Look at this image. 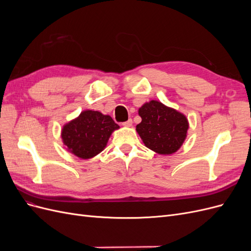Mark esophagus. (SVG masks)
Segmentation results:
<instances>
[{"label": "esophagus", "mask_w": 251, "mask_h": 251, "mask_svg": "<svg viewBox=\"0 0 251 251\" xmlns=\"http://www.w3.org/2000/svg\"><path fill=\"white\" fill-rule=\"evenodd\" d=\"M132 125H133V121H132V119H128V120H126V123H124L123 124V126H126V127H130V126H132Z\"/></svg>", "instance_id": "obj_1"}]
</instances>
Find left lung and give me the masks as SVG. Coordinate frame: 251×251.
I'll return each mask as SVG.
<instances>
[{
    "instance_id": "left-lung-1",
    "label": "left lung",
    "mask_w": 251,
    "mask_h": 251,
    "mask_svg": "<svg viewBox=\"0 0 251 251\" xmlns=\"http://www.w3.org/2000/svg\"><path fill=\"white\" fill-rule=\"evenodd\" d=\"M141 123L136 131L144 146L159 155H172L187 137L189 124L183 113L161 101L151 100L138 110Z\"/></svg>"
}]
</instances>
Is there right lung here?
Wrapping results in <instances>:
<instances>
[{
    "label": "right lung",
    "mask_w": 251,
    "mask_h": 251,
    "mask_svg": "<svg viewBox=\"0 0 251 251\" xmlns=\"http://www.w3.org/2000/svg\"><path fill=\"white\" fill-rule=\"evenodd\" d=\"M118 128L110 115L85 110L64 125L60 136L68 151L80 159H91L104 150L112 133Z\"/></svg>",
    "instance_id": "obj_1"
}]
</instances>
